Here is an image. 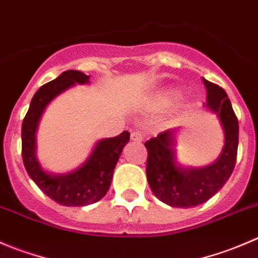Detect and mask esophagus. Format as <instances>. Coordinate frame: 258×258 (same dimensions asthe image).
Segmentation results:
<instances>
[{
  "instance_id": "34e87169",
  "label": "esophagus",
  "mask_w": 258,
  "mask_h": 258,
  "mask_svg": "<svg viewBox=\"0 0 258 258\" xmlns=\"http://www.w3.org/2000/svg\"><path fill=\"white\" fill-rule=\"evenodd\" d=\"M130 138H132V140H134V142H143V139H144V137H143V134L140 132H133L132 134H130Z\"/></svg>"
}]
</instances>
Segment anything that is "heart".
Wrapping results in <instances>:
<instances>
[{
	"mask_svg": "<svg viewBox=\"0 0 258 258\" xmlns=\"http://www.w3.org/2000/svg\"><path fill=\"white\" fill-rule=\"evenodd\" d=\"M178 96H179L178 91H174V90L168 91V93L164 95V101L165 103H172V101L177 100Z\"/></svg>",
	"mask_w": 258,
	"mask_h": 258,
	"instance_id": "heart-1",
	"label": "heart"
}]
</instances>
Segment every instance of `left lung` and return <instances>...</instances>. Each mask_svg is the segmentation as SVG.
<instances>
[{
    "mask_svg": "<svg viewBox=\"0 0 258 258\" xmlns=\"http://www.w3.org/2000/svg\"><path fill=\"white\" fill-rule=\"evenodd\" d=\"M207 106L217 114L224 132V147L213 164L183 168L175 162L174 130L159 133L144 143L148 150L147 178L158 200L170 207L189 208L207 202L231 177L237 159L238 120L226 91L203 79Z\"/></svg>",
    "mask_w": 258,
    "mask_h": 258,
    "instance_id": "1",
    "label": "left lung"
}]
</instances>
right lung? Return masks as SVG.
<instances>
[{
	"mask_svg": "<svg viewBox=\"0 0 258 258\" xmlns=\"http://www.w3.org/2000/svg\"><path fill=\"white\" fill-rule=\"evenodd\" d=\"M90 76L78 70L63 71L35 93L22 123V160L27 174L47 197L61 206L83 207L100 201L110 188L113 173L130 133L99 140L85 163L68 174H50L36 157V130L43 110L58 94L75 84L89 83Z\"/></svg>",
	"mask_w": 258,
	"mask_h": 258,
	"instance_id": "right-lung-1",
	"label": "right lung"
}]
</instances>
